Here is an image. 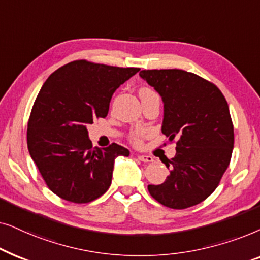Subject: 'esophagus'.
Here are the masks:
<instances>
[{"instance_id":"34e87169","label":"esophagus","mask_w":260,"mask_h":260,"mask_svg":"<svg viewBox=\"0 0 260 260\" xmlns=\"http://www.w3.org/2000/svg\"><path fill=\"white\" fill-rule=\"evenodd\" d=\"M138 159H139L140 161H144V162L153 161V158H152L151 155H138Z\"/></svg>"}]
</instances>
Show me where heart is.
<instances>
[{
	"label": "heart",
	"instance_id": "1",
	"mask_svg": "<svg viewBox=\"0 0 260 260\" xmlns=\"http://www.w3.org/2000/svg\"><path fill=\"white\" fill-rule=\"evenodd\" d=\"M153 94H157V92H155L154 90L147 88V86H144V88H141L139 90L140 98H144V96H150V95H153ZM129 141L134 145V146H141V144H143V134H141L140 132L131 133Z\"/></svg>",
	"mask_w": 260,
	"mask_h": 260
}]
</instances>
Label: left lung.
I'll use <instances>...</instances> for the list:
<instances>
[{
  "label": "left lung",
  "instance_id": "left-lung-1",
  "mask_svg": "<svg viewBox=\"0 0 260 260\" xmlns=\"http://www.w3.org/2000/svg\"><path fill=\"white\" fill-rule=\"evenodd\" d=\"M139 75L160 94L161 132L177 151L165 161L170 176L162 184L148 185V192L172 209L199 205L220 184L232 158L234 128L226 99L214 83L192 72L168 69Z\"/></svg>",
  "mask_w": 260,
  "mask_h": 260
}]
</instances>
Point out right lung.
I'll return each instance as SVG.
<instances>
[{"instance_id":"add662e5","label":"right lung","mask_w":260,"mask_h":260,"mask_svg":"<svg viewBox=\"0 0 260 260\" xmlns=\"http://www.w3.org/2000/svg\"><path fill=\"white\" fill-rule=\"evenodd\" d=\"M85 59L55 70L30 112L27 146L52 192L72 203H89L112 183L114 160L129 151L117 144L94 148L86 126L106 117L114 91L139 71Z\"/></svg>"}]
</instances>
